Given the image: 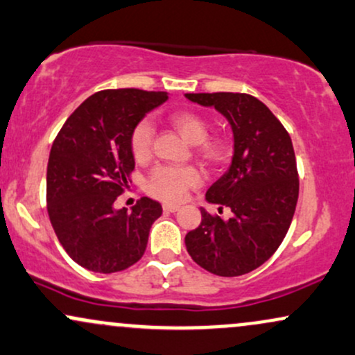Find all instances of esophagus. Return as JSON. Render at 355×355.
<instances>
[{
    "label": "esophagus",
    "instance_id": "esophagus-1",
    "mask_svg": "<svg viewBox=\"0 0 355 355\" xmlns=\"http://www.w3.org/2000/svg\"><path fill=\"white\" fill-rule=\"evenodd\" d=\"M180 207L178 205H173V203H164V211L166 214H173V211H177Z\"/></svg>",
    "mask_w": 355,
    "mask_h": 355
}]
</instances>
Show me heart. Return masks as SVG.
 I'll list each match as a JSON object with an SVG mask.
<instances>
[{
	"label": "heart",
	"instance_id": "heart-1",
	"mask_svg": "<svg viewBox=\"0 0 355 355\" xmlns=\"http://www.w3.org/2000/svg\"><path fill=\"white\" fill-rule=\"evenodd\" d=\"M168 123L187 144L195 145V153L209 166H218L229 157V145L223 138H207L209 121L200 113L190 110H177L170 113ZM153 126L150 121H140L132 132L133 158L137 162H146L152 155ZM200 183V175L191 166H158L150 175L146 189L153 197L165 202H180L187 190Z\"/></svg>",
	"mask_w": 355,
	"mask_h": 355
}]
</instances>
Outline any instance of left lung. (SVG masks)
Listing matches in <instances>:
<instances>
[{
    "label": "left lung",
    "mask_w": 355,
    "mask_h": 355,
    "mask_svg": "<svg viewBox=\"0 0 355 355\" xmlns=\"http://www.w3.org/2000/svg\"><path fill=\"white\" fill-rule=\"evenodd\" d=\"M185 96L217 110L234 133L229 170L205 195L207 202L229 207L234 215L211 217L202 207V223L185 237L187 250L215 275L248 274L274 255L294 217L299 175L292 140L274 113L247 93Z\"/></svg>",
    "instance_id": "1"
}]
</instances>
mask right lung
<instances>
[{"label":"right lung","instance_id":"obj_1","mask_svg":"<svg viewBox=\"0 0 355 355\" xmlns=\"http://www.w3.org/2000/svg\"><path fill=\"white\" fill-rule=\"evenodd\" d=\"M168 98L166 92L103 89L80 105L53 141L46 170L48 215L67 254L81 267L113 274L145 254L162 205L144 197L116 210L135 168L133 128Z\"/></svg>","mask_w":355,"mask_h":355}]
</instances>
